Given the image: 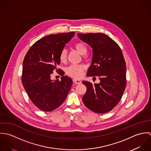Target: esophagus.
I'll return each mask as SVG.
<instances>
[{
	"label": "esophagus",
	"mask_w": 151,
	"mask_h": 151,
	"mask_svg": "<svg viewBox=\"0 0 151 151\" xmlns=\"http://www.w3.org/2000/svg\"><path fill=\"white\" fill-rule=\"evenodd\" d=\"M73 82H74V83L75 84H80L81 83V81L80 80H77V79L74 78V79L73 80Z\"/></svg>",
	"instance_id": "34e87169"
}]
</instances>
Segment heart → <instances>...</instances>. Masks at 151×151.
Returning a JSON list of instances; mask_svg holds the SVG:
<instances>
[{"label": "heart", "instance_id": "1", "mask_svg": "<svg viewBox=\"0 0 151 151\" xmlns=\"http://www.w3.org/2000/svg\"><path fill=\"white\" fill-rule=\"evenodd\" d=\"M74 49L78 51L81 55H85L87 52V48L84 43L77 42L74 45ZM67 58V52L66 49H63L61 50L59 55V59L62 63H65ZM86 69L85 65H72L66 68V73L68 76L75 78H79L83 75Z\"/></svg>", "mask_w": 151, "mask_h": 151}]
</instances>
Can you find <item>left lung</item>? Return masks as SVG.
Listing matches in <instances>:
<instances>
[{
	"mask_svg": "<svg viewBox=\"0 0 151 151\" xmlns=\"http://www.w3.org/2000/svg\"><path fill=\"white\" fill-rule=\"evenodd\" d=\"M92 49V63L88 77L98 76L99 84L83 81L86 91L83 102L96 113L111 110L120 101L126 86V65L122 51L114 41L102 33L78 34Z\"/></svg>",
	"mask_w": 151,
	"mask_h": 151,
	"instance_id": "8db88e82",
	"label": "left lung"
}]
</instances>
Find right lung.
<instances>
[{
	"label": "right lung",
	"mask_w": 151,
	"mask_h": 151,
	"mask_svg": "<svg viewBox=\"0 0 151 151\" xmlns=\"http://www.w3.org/2000/svg\"><path fill=\"white\" fill-rule=\"evenodd\" d=\"M75 32L59 33L46 36L34 43L23 61L22 83L34 105L45 111H51L65 101L72 86V80L63 76L59 55ZM55 70L63 77L55 82L50 78Z\"/></svg>",
	"instance_id": "obj_1"
}]
</instances>
